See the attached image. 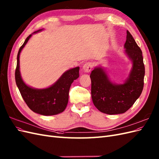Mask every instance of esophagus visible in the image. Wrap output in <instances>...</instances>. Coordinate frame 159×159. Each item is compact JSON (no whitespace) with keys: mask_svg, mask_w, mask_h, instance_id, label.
<instances>
[{"mask_svg":"<svg viewBox=\"0 0 159 159\" xmlns=\"http://www.w3.org/2000/svg\"><path fill=\"white\" fill-rule=\"evenodd\" d=\"M93 68V63L91 61L86 62V63L83 66V70L85 72H89Z\"/></svg>","mask_w":159,"mask_h":159,"instance_id":"obj_1","label":"esophagus"}]
</instances>
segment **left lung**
Returning <instances> with one entry per match:
<instances>
[{"label":"left lung","instance_id":"8db88e82","mask_svg":"<svg viewBox=\"0 0 159 159\" xmlns=\"http://www.w3.org/2000/svg\"><path fill=\"white\" fill-rule=\"evenodd\" d=\"M124 46L133 61V69L125 83L113 84L101 68H95L90 74L93 103L101 112L109 115L126 112L139 98L143 89L145 65L142 51L128 30Z\"/></svg>","mask_w":159,"mask_h":159}]
</instances>
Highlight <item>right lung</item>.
<instances>
[{
	"mask_svg": "<svg viewBox=\"0 0 159 159\" xmlns=\"http://www.w3.org/2000/svg\"><path fill=\"white\" fill-rule=\"evenodd\" d=\"M31 36L32 34H30L26 38L18 52L15 70L16 84L23 99L34 112L42 115H57L63 112L68 105L70 86L74 80L79 78L80 68L76 67L66 71L54 85L48 88L36 89L28 87L21 78L19 70V57L22 49Z\"/></svg>",
	"mask_w": 159,
	"mask_h": 159,
	"instance_id": "obj_1",
	"label": "right lung"
}]
</instances>
